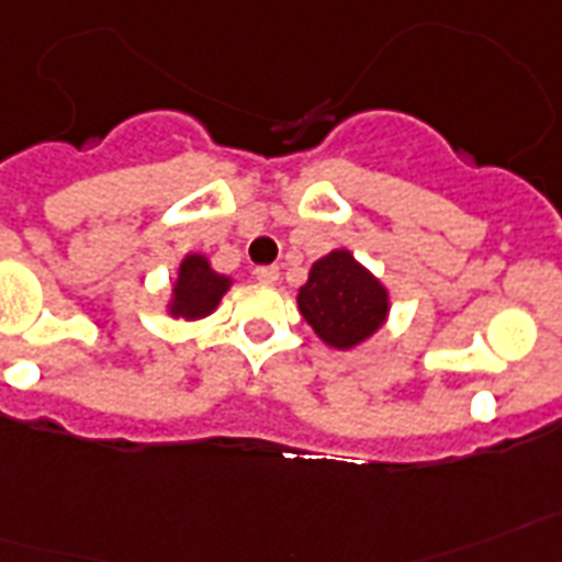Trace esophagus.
<instances>
[{
    "instance_id": "esophagus-1",
    "label": "esophagus",
    "mask_w": 562,
    "mask_h": 562,
    "mask_svg": "<svg viewBox=\"0 0 562 562\" xmlns=\"http://www.w3.org/2000/svg\"><path fill=\"white\" fill-rule=\"evenodd\" d=\"M255 278H258L261 284H276L278 267H258V270H255Z\"/></svg>"
}]
</instances>
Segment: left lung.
<instances>
[{
    "label": "left lung",
    "instance_id": "1",
    "mask_svg": "<svg viewBox=\"0 0 562 562\" xmlns=\"http://www.w3.org/2000/svg\"><path fill=\"white\" fill-rule=\"evenodd\" d=\"M299 313L333 350H356L391 318V290L350 249H333L299 286Z\"/></svg>",
    "mask_w": 562,
    "mask_h": 562
}]
</instances>
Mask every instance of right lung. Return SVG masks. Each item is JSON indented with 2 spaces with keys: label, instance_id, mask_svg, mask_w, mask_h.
I'll return each mask as SVG.
<instances>
[{
  "label": "right lung",
  "instance_id": "right-lung-1",
  "mask_svg": "<svg viewBox=\"0 0 562 562\" xmlns=\"http://www.w3.org/2000/svg\"><path fill=\"white\" fill-rule=\"evenodd\" d=\"M235 284L229 276L217 272L203 252H187L180 258L175 281H171L166 313L183 322H201L217 310L229 286Z\"/></svg>",
  "mask_w": 562,
  "mask_h": 562
}]
</instances>
